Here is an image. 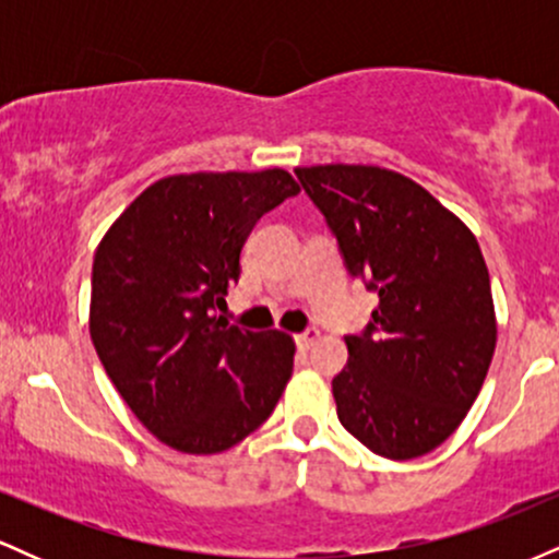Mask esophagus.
I'll return each mask as SVG.
<instances>
[{"label": "esophagus", "instance_id": "1", "mask_svg": "<svg viewBox=\"0 0 559 559\" xmlns=\"http://www.w3.org/2000/svg\"><path fill=\"white\" fill-rule=\"evenodd\" d=\"M318 338H320V331H318V329H307L305 333H297V346H299V352L310 349V346L316 344Z\"/></svg>", "mask_w": 559, "mask_h": 559}]
</instances>
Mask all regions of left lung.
<instances>
[{
    "label": "left lung",
    "mask_w": 559,
    "mask_h": 559,
    "mask_svg": "<svg viewBox=\"0 0 559 559\" xmlns=\"http://www.w3.org/2000/svg\"><path fill=\"white\" fill-rule=\"evenodd\" d=\"M344 265L378 294L346 336L333 378L342 426L389 460L428 454L457 431L497 346L489 271L476 236L420 183L378 165L297 168Z\"/></svg>",
    "instance_id": "obj_1"
}]
</instances>
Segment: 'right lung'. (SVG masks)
Segmentation results:
<instances>
[{
	"instance_id": "add662e5",
	"label": "right lung",
	"mask_w": 559,
	"mask_h": 559,
	"mask_svg": "<svg viewBox=\"0 0 559 559\" xmlns=\"http://www.w3.org/2000/svg\"><path fill=\"white\" fill-rule=\"evenodd\" d=\"M299 194L286 170L181 173L144 189L94 254L88 331L131 413L186 454L226 452L271 418L294 338L217 318L241 247Z\"/></svg>"
}]
</instances>
